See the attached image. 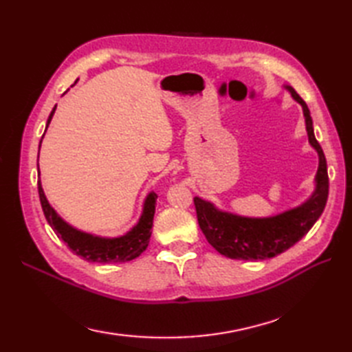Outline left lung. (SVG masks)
I'll return each instance as SVG.
<instances>
[{"label":"left lung","mask_w":352,"mask_h":352,"mask_svg":"<svg viewBox=\"0 0 352 352\" xmlns=\"http://www.w3.org/2000/svg\"><path fill=\"white\" fill-rule=\"evenodd\" d=\"M284 88L303 109L307 139L318 153V170L315 175V190L309 199L293 209L278 215L251 218L218 209L215 204L194 197L197 219L208 242L221 254L233 260H267L296 245L312 228L325 208L329 197L327 161L316 142L311 111L298 94Z\"/></svg>","instance_id":"8db88e82"}]
</instances>
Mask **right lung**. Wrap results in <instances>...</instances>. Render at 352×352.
<instances>
[{
  "label": "right lung",
  "instance_id": "1",
  "mask_svg": "<svg viewBox=\"0 0 352 352\" xmlns=\"http://www.w3.org/2000/svg\"><path fill=\"white\" fill-rule=\"evenodd\" d=\"M55 110H56V106L54 107L52 111H50V115L47 118L46 130L50 121H52ZM41 140L38 144V153H40ZM37 185H38L41 208H43V212H45V217L49 222V226L54 228L56 236L61 237L67 243V246L70 248L76 255L82 256L83 260L91 261V263H102V264L125 263V261H131L137 258V256H139L148 248L149 239L152 234L153 215H155V204L158 199V195L153 191L149 192L146 195V199H144L142 215L139 221H137V224L130 231H126L125 234L118 236V237H102V236L87 233V231L77 230L76 227L70 226L67 221H64L58 215L56 210L47 201L45 191H43L41 181H40V168H38Z\"/></svg>",
  "mask_w": 352,
  "mask_h": 352
}]
</instances>
